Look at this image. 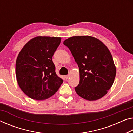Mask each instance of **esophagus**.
<instances>
[{
	"label": "esophagus",
	"mask_w": 133,
	"mask_h": 133,
	"mask_svg": "<svg viewBox=\"0 0 133 133\" xmlns=\"http://www.w3.org/2000/svg\"><path fill=\"white\" fill-rule=\"evenodd\" d=\"M65 78H66V79H68L69 78V75H66L65 76Z\"/></svg>",
	"instance_id": "esophagus-1"
}]
</instances>
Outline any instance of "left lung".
Instances as JSON below:
<instances>
[{
  "instance_id": "8db88e82",
  "label": "left lung",
  "mask_w": 133,
  "mask_h": 133,
  "mask_svg": "<svg viewBox=\"0 0 133 133\" xmlns=\"http://www.w3.org/2000/svg\"><path fill=\"white\" fill-rule=\"evenodd\" d=\"M79 67L80 82L76 92L82 98L95 101L105 95L113 85L116 67L110 51L99 39L75 36L63 42Z\"/></svg>"
}]
</instances>
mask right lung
<instances>
[{
  "label": "right lung",
  "instance_id": "right-lung-1",
  "mask_svg": "<svg viewBox=\"0 0 133 133\" xmlns=\"http://www.w3.org/2000/svg\"><path fill=\"white\" fill-rule=\"evenodd\" d=\"M60 37L38 36L22 48L16 62V77L21 90L35 100L46 99L56 93L63 81L56 73L52 56Z\"/></svg>",
  "mask_w": 133,
  "mask_h": 133
}]
</instances>
